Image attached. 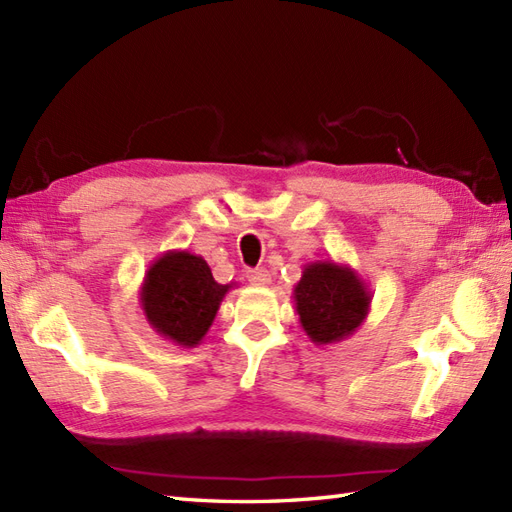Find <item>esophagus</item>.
<instances>
[{"label":"esophagus","instance_id":"1","mask_svg":"<svg viewBox=\"0 0 512 512\" xmlns=\"http://www.w3.org/2000/svg\"><path fill=\"white\" fill-rule=\"evenodd\" d=\"M248 281L253 286H266V284H270V273L266 268H253V270H248Z\"/></svg>","mask_w":512,"mask_h":512}]
</instances>
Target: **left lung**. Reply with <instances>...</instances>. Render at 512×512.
<instances>
[{"instance_id":"1","label":"left lung","mask_w":512,"mask_h":512,"mask_svg":"<svg viewBox=\"0 0 512 512\" xmlns=\"http://www.w3.org/2000/svg\"><path fill=\"white\" fill-rule=\"evenodd\" d=\"M303 332L314 345H334L352 336L372 308V290L354 268L319 259L303 266L292 290Z\"/></svg>"}]
</instances>
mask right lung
<instances>
[{"label":"right lung","instance_id":"obj_1","mask_svg":"<svg viewBox=\"0 0 512 512\" xmlns=\"http://www.w3.org/2000/svg\"><path fill=\"white\" fill-rule=\"evenodd\" d=\"M237 284H217L209 264L189 250H167L147 268L140 308L165 341L195 347L209 332L226 292Z\"/></svg>","mask_w":512,"mask_h":512}]
</instances>
